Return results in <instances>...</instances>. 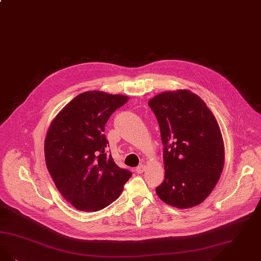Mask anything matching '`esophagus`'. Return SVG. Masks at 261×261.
<instances>
[{
  "label": "esophagus",
  "mask_w": 261,
  "mask_h": 261,
  "mask_svg": "<svg viewBox=\"0 0 261 261\" xmlns=\"http://www.w3.org/2000/svg\"><path fill=\"white\" fill-rule=\"evenodd\" d=\"M145 170H146V166L144 164H141V165H139L138 167L136 168V172L138 174H142Z\"/></svg>",
  "instance_id": "esophagus-1"
}]
</instances>
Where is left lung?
<instances>
[{
    "label": "left lung",
    "mask_w": 261,
    "mask_h": 261,
    "mask_svg": "<svg viewBox=\"0 0 261 261\" xmlns=\"http://www.w3.org/2000/svg\"><path fill=\"white\" fill-rule=\"evenodd\" d=\"M164 146L165 178L158 197L179 208L197 206L216 187L224 164L218 121L205 102L188 90L158 94L148 102Z\"/></svg>",
    "instance_id": "8db88e82"
}]
</instances>
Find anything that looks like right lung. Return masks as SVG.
Listing matches in <instances>:
<instances>
[{"instance_id": "add662e5", "label": "right lung", "mask_w": 261, "mask_h": 261, "mask_svg": "<svg viewBox=\"0 0 261 261\" xmlns=\"http://www.w3.org/2000/svg\"><path fill=\"white\" fill-rule=\"evenodd\" d=\"M129 98L101 91L74 97L53 119L44 143L46 167L73 207L97 212L119 197L132 173L118 167L107 146L105 125Z\"/></svg>"}]
</instances>
